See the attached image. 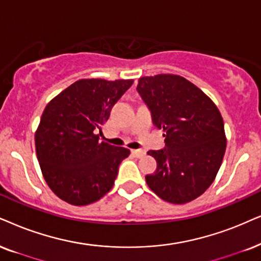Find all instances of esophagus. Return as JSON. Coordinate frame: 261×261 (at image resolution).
I'll use <instances>...</instances> for the list:
<instances>
[{
	"instance_id": "esophagus-1",
	"label": "esophagus",
	"mask_w": 261,
	"mask_h": 261,
	"mask_svg": "<svg viewBox=\"0 0 261 261\" xmlns=\"http://www.w3.org/2000/svg\"><path fill=\"white\" fill-rule=\"evenodd\" d=\"M131 153L134 154V156L142 158V156H144V154H146V151L142 150V149H134V150H131Z\"/></svg>"
}]
</instances>
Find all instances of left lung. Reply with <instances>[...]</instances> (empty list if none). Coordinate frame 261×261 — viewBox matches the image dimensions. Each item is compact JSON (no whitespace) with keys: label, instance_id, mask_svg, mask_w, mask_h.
Masks as SVG:
<instances>
[{"label":"left lung","instance_id":"1","mask_svg":"<svg viewBox=\"0 0 261 261\" xmlns=\"http://www.w3.org/2000/svg\"><path fill=\"white\" fill-rule=\"evenodd\" d=\"M137 92L151 121L163 128L165 148L149 150L156 160L148 187L171 203H187L208 189L226 148L220 112L211 98L186 78L159 74L138 79Z\"/></svg>","mask_w":261,"mask_h":261}]
</instances>
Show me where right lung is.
<instances>
[{
  "label": "right lung",
  "mask_w": 261,
  "mask_h": 261,
  "mask_svg": "<svg viewBox=\"0 0 261 261\" xmlns=\"http://www.w3.org/2000/svg\"><path fill=\"white\" fill-rule=\"evenodd\" d=\"M133 83L81 79L47 105L35 136L36 153L45 182L61 200L85 206L112 189L130 150L100 142L95 131Z\"/></svg>",
  "instance_id": "add662e5"
}]
</instances>
